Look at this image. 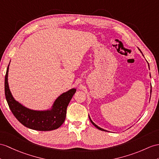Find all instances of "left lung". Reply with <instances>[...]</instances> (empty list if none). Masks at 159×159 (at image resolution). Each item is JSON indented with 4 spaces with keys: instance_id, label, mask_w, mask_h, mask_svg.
I'll use <instances>...</instances> for the list:
<instances>
[{
    "instance_id": "8db88e82",
    "label": "left lung",
    "mask_w": 159,
    "mask_h": 159,
    "mask_svg": "<svg viewBox=\"0 0 159 159\" xmlns=\"http://www.w3.org/2000/svg\"><path fill=\"white\" fill-rule=\"evenodd\" d=\"M139 50H140V49H139ZM140 51H141V50H140ZM150 92H152V90H151V91H150ZM89 118H90V121H91V123H92V124H93V125H94V126H95V127H96V128H97V129H100V130H101V131H107V130H105V129H102V128H100V127H98V125H96L95 124V123H94V122H93V121H92V120H91V119H90V117H89Z\"/></svg>"
}]
</instances>
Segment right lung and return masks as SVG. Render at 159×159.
I'll return each instance as SVG.
<instances>
[{"label":"right lung","instance_id":"1","mask_svg":"<svg viewBox=\"0 0 159 159\" xmlns=\"http://www.w3.org/2000/svg\"><path fill=\"white\" fill-rule=\"evenodd\" d=\"M9 66V65L5 78V93L7 103L15 118L22 125L34 130L51 131L59 128L65 121L67 106L76 89H71L59 96L51 110L39 111L29 109L17 102L11 94L7 78Z\"/></svg>","mask_w":159,"mask_h":159}]
</instances>
